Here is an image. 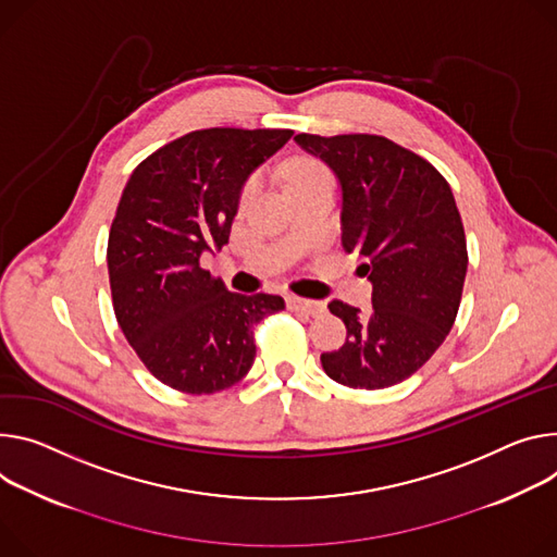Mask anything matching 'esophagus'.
I'll list each match as a JSON object with an SVG mask.
<instances>
[{"label":"esophagus","instance_id":"1","mask_svg":"<svg viewBox=\"0 0 557 557\" xmlns=\"http://www.w3.org/2000/svg\"><path fill=\"white\" fill-rule=\"evenodd\" d=\"M286 307L290 311H299L305 315H311V318H318L326 311V305L324 301H318V299H307V297H297V295H288L286 297Z\"/></svg>","mask_w":557,"mask_h":557}]
</instances>
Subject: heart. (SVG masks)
I'll return each instance as SVG.
<instances>
[{
  "instance_id": "1",
  "label": "heart",
  "mask_w": 557,
  "mask_h": 557,
  "mask_svg": "<svg viewBox=\"0 0 557 557\" xmlns=\"http://www.w3.org/2000/svg\"><path fill=\"white\" fill-rule=\"evenodd\" d=\"M318 177H329V171L318 160H311V158H299V160L290 162V166L286 169V186L288 188H293L297 184H305L309 180H318ZM258 186H260V182L256 175L244 182V186L239 190V207H246L248 201L256 197Z\"/></svg>"
}]
</instances>
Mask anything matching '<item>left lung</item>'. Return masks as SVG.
Instances as JSON below:
<instances>
[{
	"instance_id": "8db88e82",
	"label": "left lung",
	"mask_w": 557,
	"mask_h": 557,
	"mask_svg": "<svg viewBox=\"0 0 557 557\" xmlns=\"http://www.w3.org/2000/svg\"><path fill=\"white\" fill-rule=\"evenodd\" d=\"M295 141L342 186V246L358 252L373 311L333 299L346 342L322 352L331 380L386 388L411 377L446 339L467 277L465 226L448 182L413 150L382 135H309Z\"/></svg>"
}]
</instances>
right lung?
Returning <instances> with one entry per match:
<instances>
[{
	"label": "right lung",
	"instance_id": "add662e5",
	"mask_svg": "<svg viewBox=\"0 0 557 557\" xmlns=\"http://www.w3.org/2000/svg\"><path fill=\"white\" fill-rule=\"evenodd\" d=\"M288 128H205L148 156L131 175L109 233V280L122 333L162 384L211 395L256 360L252 326L280 295L231 293L201 269L228 244L248 175L290 139Z\"/></svg>",
	"mask_w": 557,
	"mask_h": 557
}]
</instances>
